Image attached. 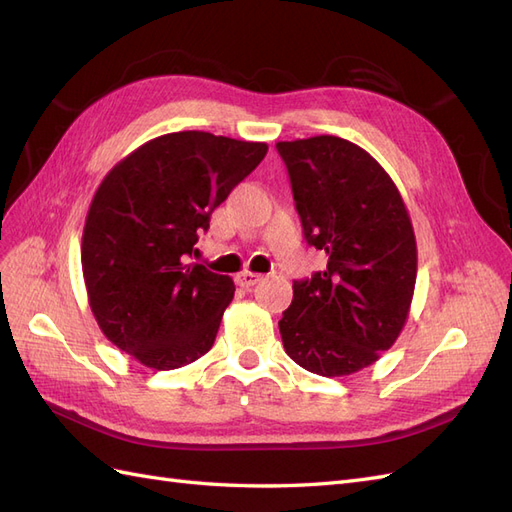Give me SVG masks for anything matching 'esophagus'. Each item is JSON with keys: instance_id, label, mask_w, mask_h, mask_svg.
Masks as SVG:
<instances>
[{"instance_id": "1", "label": "esophagus", "mask_w": 512, "mask_h": 512, "mask_svg": "<svg viewBox=\"0 0 512 512\" xmlns=\"http://www.w3.org/2000/svg\"><path fill=\"white\" fill-rule=\"evenodd\" d=\"M260 280H262V275H260V273H252V271H241V273L237 275V284H239L241 288H252V286H256Z\"/></svg>"}]
</instances>
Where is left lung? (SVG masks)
<instances>
[{"instance_id": "1", "label": "left lung", "mask_w": 512, "mask_h": 512, "mask_svg": "<svg viewBox=\"0 0 512 512\" xmlns=\"http://www.w3.org/2000/svg\"><path fill=\"white\" fill-rule=\"evenodd\" d=\"M309 245L327 269L292 282L280 320L290 359L318 376L354 374L404 329L416 284V239L386 170L339 136L277 143Z\"/></svg>"}]
</instances>
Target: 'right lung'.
<instances>
[{"instance_id": "add662e5", "label": "right lung", "mask_w": 512, "mask_h": 512, "mask_svg": "<svg viewBox=\"0 0 512 512\" xmlns=\"http://www.w3.org/2000/svg\"><path fill=\"white\" fill-rule=\"evenodd\" d=\"M265 143L209 132L153 138L104 177L83 230V277L98 327L153 369L211 350L235 284L185 265L200 232L267 156Z\"/></svg>"}]
</instances>
